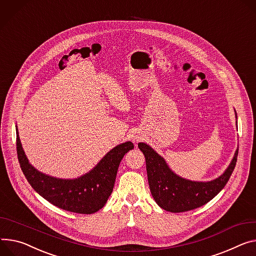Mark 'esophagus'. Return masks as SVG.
<instances>
[{
    "label": "esophagus",
    "instance_id": "1",
    "mask_svg": "<svg viewBox=\"0 0 256 256\" xmlns=\"http://www.w3.org/2000/svg\"><path fill=\"white\" fill-rule=\"evenodd\" d=\"M137 138H138V137H136V140H137Z\"/></svg>",
    "mask_w": 256,
    "mask_h": 256
}]
</instances>
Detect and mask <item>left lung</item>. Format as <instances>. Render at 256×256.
I'll list each match as a JSON object with an SVG mask.
<instances>
[{"instance_id": "1", "label": "left lung", "mask_w": 256, "mask_h": 256, "mask_svg": "<svg viewBox=\"0 0 256 256\" xmlns=\"http://www.w3.org/2000/svg\"><path fill=\"white\" fill-rule=\"evenodd\" d=\"M237 118V114H236ZM146 158L150 190L156 203L169 212H186L212 200L228 182L237 163L238 150L226 170L211 182H192L175 174L163 156L144 142L138 144Z\"/></svg>"}]
</instances>
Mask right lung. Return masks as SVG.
Segmentation results:
<instances>
[{"label": "right lung", "instance_id": "obj_1", "mask_svg": "<svg viewBox=\"0 0 256 256\" xmlns=\"http://www.w3.org/2000/svg\"><path fill=\"white\" fill-rule=\"evenodd\" d=\"M133 148L131 142L116 146L88 173L74 180H62L38 171L30 164L18 130L16 132L18 161L32 188L58 208L81 214L94 213L106 205L112 192L120 162Z\"/></svg>", "mask_w": 256, "mask_h": 256}]
</instances>
